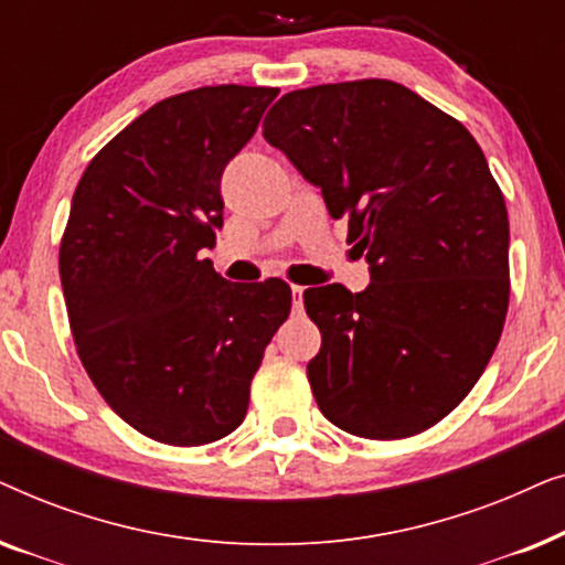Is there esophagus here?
<instances>
[{
	"mask_svg": "<svg viewBox=\"0 0 565 565\" xmlns=\"http://www.w3.org/2000/svg\"><path fill=\"white\" fill-rule=\"evenodd\" d=\"M303 290L306 288H300V285H292V308H296V311L300 313V308H303Z\"/></svg>",
	"mask_w": 565,
	"mask_h": 565,
	"instance_id": "esophagus-1",
	"label": "esophagus"
}]
</instances>
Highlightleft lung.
Returning a JSON list of instances; mask_svg holds the SVG:
<instances>
[{"label":"left lung","mask_w":565,"mask_h":565,"mask_svg":"<svg viewBox=\"0 0 565 565\" xmlns=\"http://www.w3.org/2000/svg\"><path fill=\"white\" fill-rule=\"evenodd\" d=\"M262 136L347 218L373 277L362 292H303L321 414L365 439L435 427L489 365L509 308V215L481 146L388 79L288 92Z\"/></svg>","instance_id":"1"}]
</instances>
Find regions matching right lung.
<instances>
[{
  "label": "right lung",
  "instance_id": "right-lung-1",
  "mask_svg": "<svg viewBox=\"0 0 565 565\" xmlns=\"http://www.w3.org/2000/svg\"><path fill=\"white\" fill-rule=\"evenodd\" d=\"M277 92L218 84L161 99L76 184L58 249L76 354L107 406L157 443L231 435L290 316L280 277L228 282L200 259L223 223V169Z\"/></svg>",
  "mask_w": 565,
  "mask_h": 565
}]
</instances>
